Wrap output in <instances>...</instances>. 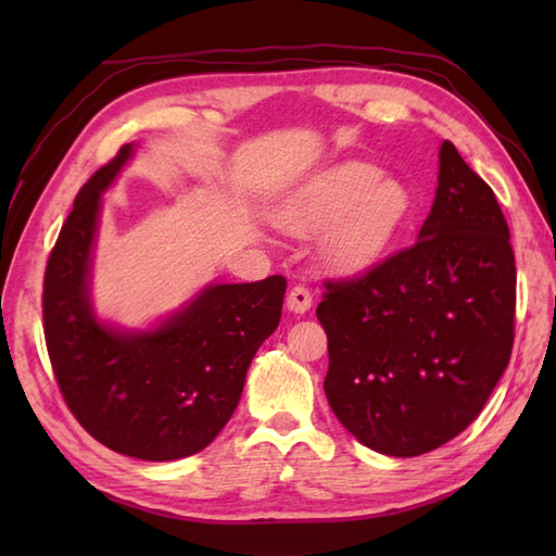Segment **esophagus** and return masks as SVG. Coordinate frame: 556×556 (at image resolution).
I'll list each match as a JSON object with an SVG mask.
<instances>
[{"label":"esophagus","instance_id":"esophagus-1","mask_svg":"<svg viewBox=\"0 0 556 556\" xmlns=\"http://www.w3.org/2000/svg\"><path fill=\"white\" fill-rule=\"evenodd\" d=\"M311 305H313V293H311L308 287L296 285V287H293V289L289 291L287 308H289L291 313H305V311H311Z\"/></svg>","mask_w":556,"mask_h":556}]
</instances>
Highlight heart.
Segmentation results:
<instances>
[{
	"instance_id": "obj_1",
	"label": "heart",
	"mask_w": 556,
	"mask_h": 556,
	"mask_svg": "<svg viewBox=\"0 0 556 556\" xmlns=\"http://www.w3.org/2000/svg\"><path fill=\"white\" fill-rule=\"evenodd\" d=\"M408 212V195L392 179H377L370 164H344L313 184L285 210L293 229H317L334 222L325 236L329 263L358 269L375 263Z\"/></svg>"
}]
</instances>
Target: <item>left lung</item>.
<instances>
[{
    "label": "left lung",
    "mask_w": 556,
    "mask_h": 556,
    "mask_svg": "<svg viewBox=\"0 0 556 556\" xmlns=\"http://www.w3.org/2000/svg\"><path fill=\"white\" fill-rule=\"evenodd\" d=\"M418 241L351 279H325V394L387 456H420L478 418L514 349L516 260L492 188L452 140Z\"/></svg>",
    "instance_id": "1"
}]
</instances>
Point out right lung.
Masks as SVG:
<instances>
[{
	"instance_id": "add662e5",
	"label": "right lung",
	"mask_w": 556,
	"mask_h": 556,
	"mask_svg": "<svg viewBox=\"0 0 556 556\" xmlns=\"http://www.w3.org/2000/svg\"><path fill=\"white\" fill-rule=\"evenodd\" d=\"M124 146L90 176L45 267L42 327L68 410L112 452L143 460L198 454L222 432L245 370L275 332L287 279L212 285L152 332H116L96 320L88 296L100 195L131 157Z\"/></svg>"
}]
</instances>
